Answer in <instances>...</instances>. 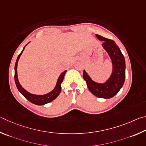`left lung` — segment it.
I'll use <instances>...</instances> for the list:
<instances>
[{
    "mask_svg": "<svg viewBox=\"0 0 146 146\" xmlns=\"http://www.w3.org/2000/svg\"><path fill=\"white\" fill-rule=\"evenodd\" d=\"M96 37L103 42L102 46L111 59L113 70L108 80L103 83L93 81L85 70H83V78L92 94L99 98L110 99L115 96L124 85L126 77V62L123 54L114 41L99 35H96Z\"/></svg>",
    "mask_w": 146,
    "mask_h": 146,
    "instance_id": "8db88e82",
    "label": "left lung"
}]
</instances>
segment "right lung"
<instances>
[{
    "instance_id": "right-lung-1",
    "label": "right lung",
    "mask_w": 146,
    "mask_h": 146,
    "mask_svg": "<svg viewBox=\"0 0 146 146\" xmlns=\"http://www.w3.org/2000/svg\"><path fill=\"white\" fill-rule=\"evenodd\" d=\"M26 45H25V46ZM25 47H24V48H23L22 51L20 52V54L18 56L17 61L16 63H15V84H16L17 87L20 92L25 97V99H27L28 101H30L31 103L35 104L36 105H44V104H47L48 103H50V102L52 101L53 100H54V99L59 96V94H60V92L61 90V84L63 82L64 76H65L66 70L63 72L60 75V76H59V78L58 79L57 83H56V85L55 86L54 88L52 91L50 92L44 94V95H36V94H33L29 93V92H27L26 90H25V89L22 87V85H20L19 83V79H18V75H17L18 62H19L20 56L22 55L23 51L24 50Z\"/></svg>"
}]
</instances>
